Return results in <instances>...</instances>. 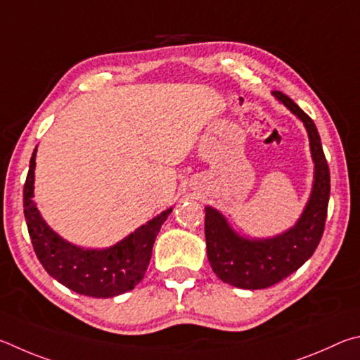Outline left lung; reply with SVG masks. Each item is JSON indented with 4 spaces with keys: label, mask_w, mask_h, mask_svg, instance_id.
Wrapping results in <instances>:
<instances>
[{
    "label": "left lung",
    "mask_w": 360,
    "mask_h": 360,
    "mask_svg": "<svg viewBox=\"0 0 360 360\" xmlns=\"http://www.w3.org/2000/svg\"><path fill=\"white\" fill-rule=\"evenodd\" d=\"M274 96L305 124L314 161V184L310 200L297 224L285 234L266 240L238 237L221 213L207 207L205 242L210 266L219 280L242 289L274 286L304 266L323 237L329 205L330 172L316 124L285 93L274 91Z\"/></svg>",
    "instance_id": "left-lung-1"
}]
</instances>
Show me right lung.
Listing matches in <instances>:
<instances>
[{"label":"right lung","mask_w":360,"mask_h":360,"mask_svg":"<svg viewBox=\"0 0 360 360\" xmlns=\"http://www.w3.org/2000/svg\"><path fill=\"white\" fill-rule=\"evenodd\" d=\"M36 150L23 186V212L31 243L42 267L74 292L107 299L134 289L143 278L155 238L172 209L143 224L122 242L105 250H84L55 234L33 202Z\"/></svg>","instance_id":"1"}]
</instances>
